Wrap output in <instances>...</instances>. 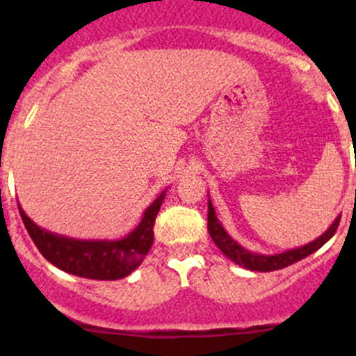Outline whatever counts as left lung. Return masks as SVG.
I'll list each match as a JSON object with an SVG mask.
<instances>
[{
	"mask_svg": "<svg viewBox=\"0 0 356 356\" xmlns=\"http://www.w3.org/2000/svg\"><path fill=\"white\" fill-rule=\"evenodd\" d=\"M341 217H337L334 220V224L324 234L321 236L318 239H315L314 243L310 245H305L301 248H296V250H289L284 251V253H279V254H257V253H251V251L245 250L224 231V227L220 225V222L217 220L215 217V210L211 207V203L208 201V232H210L211 239L213 243L220 248L222 253L225 254L227 258H231L232 261H236L238 265L241 267L250 268V270H257V272H272V270H279V268H284L288 265L294 264V261L301 260V258L308 257L312 254L314 251H317L318 248H322L329 239L332 238L334 232L337 231V225H339Z\"/></svg>",
	"mask_w": 356,
	"mask_h": 356,
	"instance_id": "1",
	"label": "left lung"
}]
</instances>
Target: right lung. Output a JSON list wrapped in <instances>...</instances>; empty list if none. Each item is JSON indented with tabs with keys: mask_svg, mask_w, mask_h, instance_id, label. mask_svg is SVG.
Masks as SVG:
<instances>
[{
	"mask_svg": "<svg viewBox=\"0 0 356 356\" xmlns=\"http://www.w3.org/2000/svg\"><path fill=\"white\" fill-rule=\"evenodd\" d=\"M163 201L160 195L145 211L141 224L120 241H75L39 229L22 208L20 217L39 253L68 274L98 281H115L131 274L153 245V225Z\"/></svg>",
	"mask_w": 356,
	"mask_h": 356,
	"instance_id": "add662e5",
	"label": "right lung"
}]
</instances>
